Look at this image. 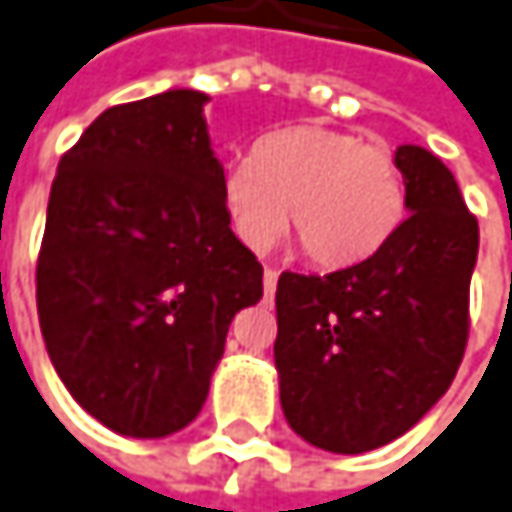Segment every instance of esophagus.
I'll list each match as a JSON object with an SVG mask.
<instances>
[{"label":"esophagus","mask_w":512,"mask_h":512,"mask_svg":"<svg viewBox=\"0 0 512 512\" xmlns=\"http://www.w3.org/2000/svg\"><path fill=\"white\" fill-rule=\"evenodd\" d=\"M275 287H278V272L275 269H266L263 272V290H266V296H272Z\"/></svg>","instance_id":"esophagus-1"}]
</instances>
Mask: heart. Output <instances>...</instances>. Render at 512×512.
I'll return each instance as SVG.
<instances>
[{
    "mask_svg": "<svg viewBox=\"0 0 512 512\" xmlns=\"http://www.w3.org/2000/svg\"><path fill=\"white\" fill-rule=\"evenodd\" d=\"M222 208L249 252H266L290 225L304 255L346 269L381 252L404 216V175L381 146L328 128L296 125L263 137L255 161L222 175Z\"/></svg>",
    "mask_w": 512,
    "mask_h": 512,
    "instance_id": "1",
    "label": "heart"
}]
</instances>
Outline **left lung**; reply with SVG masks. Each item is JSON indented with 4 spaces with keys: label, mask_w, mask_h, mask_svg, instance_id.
<instances>
[{
    "label": "left lung",
    "mask_w": 512,
    "mask_h": 512,
    "mask_svg": "<svg viewBox=\"0 0 512 512\" xmlns=\"http://www.w3.org/2000/svg\"><path fill=\"white\" fill-rule=\"evenodd\" d=\"M407 219L349 269L275 290L281 410L304 442L363 454L407 434L451 387L469 337L478 219L451 169L398 146Z\"/></svg>",
    "instance_id": "obj_1"
}]
</instances>
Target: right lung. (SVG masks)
<instances>
[{"mask_svg": "<svg viewBox=\"0 0 512 512\" xmlns=\"http://www.w3.org/2000/svg\"><path fill=\"white\" fill-rule=\"evenodd\" d=\"M210 96L172 87L108 108L58 163L37 316L70 395L122 437L187 428L263 266L222 208Z\"/></svg>", "mask_w": 512, "mask_h": 512, "instance_id": "right-lung-1", "label": "right lung"}]
</instances>
